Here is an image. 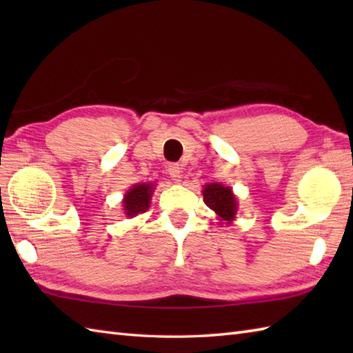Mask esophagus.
I'll use <instances>...</instances> for the list:
<instances>
[{"mask_svg": "<svg viewBox=\"0 0 353 353\" xmlns=\"http://www.w3.org/2000/svg\"><path fill=\"white\" fill-rule=\"evenodd\" d=\"M168 174L174 182H181L182 179V168L179 163H171L168 165Z\"/></svg>", "mask_w": 353, "mask_h": 353, "instance_id": "esophagus-1", "label": "esophagus"}]
</instances>
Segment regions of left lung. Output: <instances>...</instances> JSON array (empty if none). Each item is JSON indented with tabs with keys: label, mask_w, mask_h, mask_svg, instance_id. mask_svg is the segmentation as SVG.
Segmentation results:
<instances>
[{
	"label": "left lung",
	"mask_w": 353,
	"mask_h": 353,
	"mask_svg": "<svg viewBox=\"0 0 353 353\" xmlns=\"http://www.w3.org/2000/svg\"><path fill=\"white\" fill-rule=\"evenodd\" d=\"M203 201L223 220L230 221L236 212V199L229 186L220 183H209L203 190Z\"/></svg>",
	"instance_id": "left-lung-1"
}]
</instances>
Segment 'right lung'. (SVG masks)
<instances>
[{
	"label": "right lung",
	"mask_w": 353,
	"mask_h": 353,
	"mask_svg": "<svg viewBox=\"0 0 353 353\" xmlns=\"http://www.w3.org/2000/svg\"><path fill=\"white\" fill-rule=\"evenodd\" d=\"M153 185L150 183H138L125 194L124 197V211L129 216L138 215L139 212H145L150 206V199H152Z\"/></svg>",
	"instance_id": "obj_1"
}]
</instances>
